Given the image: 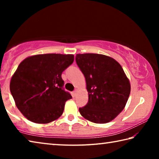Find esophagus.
Masks as SVG:
<instances>
[{
  "label": "esophagus",
  "mask_w": 159,
  "mask_h": 159,
  "mask_svg": "<svg viewBox=\"0 0 159 159\" xmlns=\"http://www.w3.org/2000/svg\"><path fill=\"white\" fill-rule=\"evenodd\" d=\"M77 93H78V90H75L74 92H73V95L74 96H76L77 95Z\"/></svg>",
  "instance_id": "obj_1"
}]
</instances>
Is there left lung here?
<instances>
[{
	"label": "left lung",
	"mask_w": 159,
	"mask_h": 159,
	"mask_svg": "<svg viewBox=\"0 0 159 159\" xmlns=\"http://www.w3.org/2000/svg\"><path fill=\"white\" fill-rule=\"evenodd\" d=\"M76 61L84 75L88 102L79 108L85 119L95 123L111 121L124 109L130 84L122 66L114 59L93 53L77 54Z\"/></svg>",
	"instance_id": "left-lung-1"
}]
</instances>
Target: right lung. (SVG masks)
Segmentation results:
<instances>
[{"instance_id": "obj_1", "label": "right lung", "mask_w": 159, "mask_h": 159, "mask_svg": "<svg viewBox=\"0 0 159 159\" xmlns=\"http://www.w3.org/2000/svg\"><path fill=\"white\" fill-rule=\"evenodd\" d=\"M74 60L73 55L44 54L20 64L10 89L16 106L28 120L48 123L61 116L66 101L72 98L64 90L61 74Z\"/></svg>"}]
</instances>
